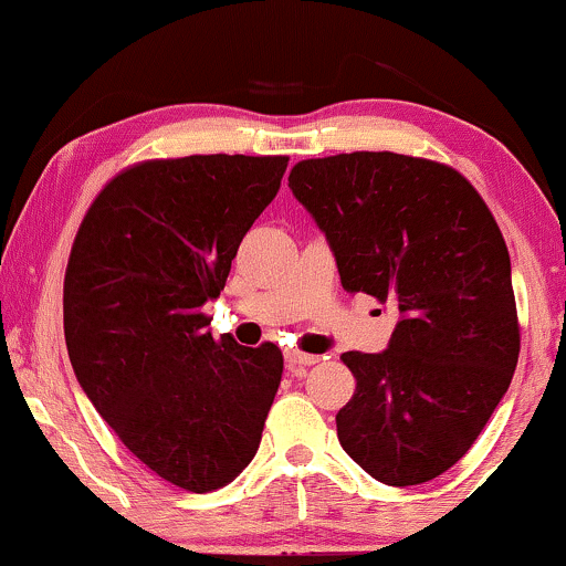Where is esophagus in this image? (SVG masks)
Listing matches in <instances>:
<instances>
[{"label": "esophagus", "instance_id": "34e87169", "mask_svg": "<svg viewBox=\"0 0 566 566\" xmlns=\"http://www.w3.org/2000/svg\"><path fill=\"white\" fill-rule=\"evenodd\" d=\"M317 361V357H312V354H302L296 352V348H291V352H285V365H289L291 373H302L304 367H312Z\"/></svg>", "mask_w": 566, "mask_h": 566}]
</instances>
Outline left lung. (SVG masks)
Masks as SVG:
<instances>
[{
  "mask_svg": "<svg viewBox=\"0 0 566 566\" xmlns=\"http://www.w3.org/2000/svg\"><path fill=\"white\" fill-rule=\"evenodd\" d=\"M348 294L399 310L357 378L338 441L367 475L420 485L470 451L520 357L512 262L491 209L451 167L394 151L304 159L289 176Z\"/></svg>",
  "mask_w": 566,
  "mask_h": 566,
  "instance_id": "left-lung-1",
  "label": "left lung"
}]
</instances>
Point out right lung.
I'll return each mask as SVG.
<instances>
[{
  "mask_svg": "<svg viewBox=\"0 0 566 566\" xmlns=\"http://www.w3.org/2000/svg\"><path fill=\"white\" fill-rule=\"evenodd\" d=\"M289 157L193 155L120 172L88 207L65 272V344L83 394L167 483L207 493L254 459L283 375L275 344L212 338L226 289Z\"/></svg>",
  "mask_w": 566,
  "mask_h": 566,
  "instance_id": "obj_1",
  "label": "right lung"
}]
</instances>
